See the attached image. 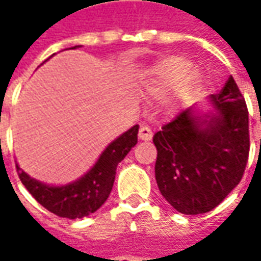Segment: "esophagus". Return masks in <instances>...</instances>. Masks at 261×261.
<instances>
[{
  "label": "esophagus",
  "mask_w": 261,
  "mask_h": 261,
  "mask_svg": "<svg viewBox=\"0 0 261 261\" xmlns=\"http://www.w3.org/2000/svg\"><path fill=\"white\" fill-rule=\"evenodd\" d=\"M138 136H139L141 141H151V139H152V130H151L148 126L142 125L139 127V134H138Z\"/></svg>",
  "instance_id": "obj_1"
}]
</instances>
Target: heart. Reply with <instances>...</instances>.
<instances>
[{"label": "heart", "instance_id": "b5f03b06", "mask_svg": "<svg viewBox=\"0 0 261 261\" xmlns=\"http://www.w3.org/2000/svg\"><path fill=\"white\" fill-rule=\"evenodd\" d=\"M203 84V74L193 62L181 55H168L158 59L146 69L141 81L142 94L152 100L170 97L173 109L189 106Z\"/></svg>", "mask_w": 261, "mask_h": 261}]
</instances>
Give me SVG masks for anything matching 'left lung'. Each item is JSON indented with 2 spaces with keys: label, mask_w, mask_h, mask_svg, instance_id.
<instances>
[{
  "label": "left lung",
  "mask_w": 261,
  "mask_h": 261,
  "mask_svg": "<svg viewBox=\"0 0 261 261\" xmlns=\"http://www.w3.org/2000/svg\"><path fill=\"white\" fill-rule=\"evenodd\" d=\"M209 105L207 112L186 109L154 135L158 189L185 215L219 205L243 178L248 160V112L232 76Z\"/></svg>",
  "instance_id": "obj_1"
}]
</instances>
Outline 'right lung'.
<instances>
[{
    "label": "right lung",
    "mask_w": 261,
    "mask_h": 261,
    "mask_svg": "<svg viewBox=\"0 0 261 261\" xmlns=\"http://www.w3.org/2000/svg\"><path fill=\"white\" fill-rule=\"evenodd\" d=\"M76 47L80 46H74L71 49ZM138 125L132 126L125 134L110 142L100 154L94 166L75 181L62 186L46 185L32 178L17 164L18 177L30 195L49 212L68 219L88 216L94 214L107 200L115 183L117 164L138 142Z\"/></svg>",
    "instance_id": "right-lung-1"
}]
</instances>
